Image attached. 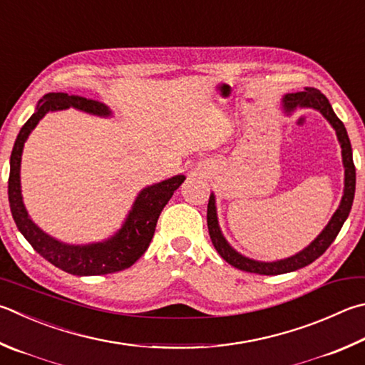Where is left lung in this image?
<instances>
[{
  "label": "left lung",
  "instance_id": "left-lung-1",
  "mask_svg": "<svg viewBox=\"0 0 365 365\" xmlns=\"http://www.w3.org/2000/svg\"><path fill=\"white\" fill-rule=\"evenodd\" d=\"M282 108L287 115H292L297 108L317 110L324 118L327 119L329 124L332 125L341 147V160H343V168H344L343 196H341L339 209L334 212V215L326 225V228L316 236V240L311 242L309 246H307L292 257L282 258V260L260 262L240 254V252L231 247L230 242L225 240V236L220 230V225H218L215 195L210 193L209 204H207V227H209L212 244H214V247L217 249L218 254L222 255L225 262H228L231 267H235L237 269L247 271V273L274 276V274L290 273V271L300 269L303 267H307V264L313 263L316 258H319L324 252L327 250L330 244L334 242L336 235L340 233L344 220H346L349 215L351 205H353V200H354L356 169L353 163V150H351V142H349L348 132L344 129V124L340 121L339 116L335 115L332 105H330L327 101V97L321 94V91H317L314 88H304L303 92H295V94L284 96Z\"/></svg>",
  "mask_w": 365,
  "mask_h": 365
}]
</instances>
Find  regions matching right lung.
I'll return each instance as SVG.
<instances>
[{
    "label": "right lung",
    "mask_w": 365,
    "mask_h": 365,
    "mask_svg": "<svg viewBox=\"0 0 365 365\" xmlns=\"http://www.w3.org/2000/svg\"><path fill=\"white\" fill-rule=\"evenodd\" d=\"M67 108H76L84 113L102 118H110L113 115L102 102L79 96H68L65 92H49L36 103L35 113L22 125L11 153L8 195L12 217H14L19 231L31 244V247L54 267L76 276L116 273V271L132 267L148 249L161 210L174 195V191L183 183L185 175H174L168 180L153 183L140 190L121 228L108 240L91 244H68L44 233L31 220L24 204L21 187L22 151L26 138L36 128L39 119H43L49 111Z\"/></svg>",
    "instance_id": "obj_1"
}]
</instances>
